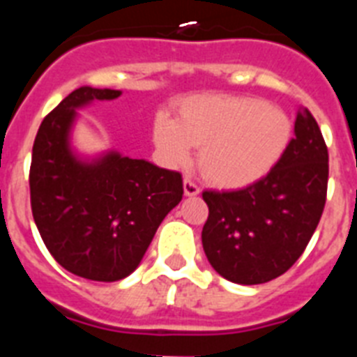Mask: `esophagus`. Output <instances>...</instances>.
<instances>
[{"mask_svg":"<svg viewBox=\"0 0 357 357\" xmlns=\"http://www.w3.org/2000/svg\"><path fill=\"white\" fill-rule=\"evenodd\" d=\"M184 193L185 197H197L200 193V188L197 185V182H193L191 178H185L184 181Z\"/></svg>","mask_w":357,"mask_h":357,"instance_id":"34e87169","label":"esophagus"}]
</instances>
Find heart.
<instances>
[{"label": "heart", "instance_id": "heart-1", "mask_svg": "<svg viewBox=\"0 0 357 357\" xmlns=\"http://www.w3.org/2000/svg\"><path fill=\"white\" fill-rule=\"evenodd\" d=\"M293 121L280 107L259 98L197 94L182 100L178 119L159 112L151 139L159 159L182 168L200 148V169L218 188L259 182L284 157Z\"/></svg>", "mask_w": 357, "mask_h": 357}]
</instances>
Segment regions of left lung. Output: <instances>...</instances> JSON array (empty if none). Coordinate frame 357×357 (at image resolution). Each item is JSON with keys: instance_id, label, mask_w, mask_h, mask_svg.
<instances>
[{"instance_id": "1", "label": "left lung", "mask_w": 357, "mask_h": 357, "mask_svg": "<svg viewBox=\"0 0 357 357\" xmlns=\"http://www.w3.org/2000/svg\"><path fill=\"white\" fill-rule=\"evenodd\" d=\"M329 151L307 109L296 114L284 157L259 182L204 191L209 216L202 245L211 266L236 284L277 279L304 254L327 198Z\"/></svg>"}]
</instances>
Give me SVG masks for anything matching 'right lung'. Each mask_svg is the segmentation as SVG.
<instances>
[{
  "label": "right lung",
  "mask_w": 357,
  "mask_h": 357,
  "mask_svg": "<svg viewBox=\"0 0 357 357\" xmlns=\"http://www.w3.org/2000/svg\"><path fill=\"white\" fill-rule=\"evenodd\" d=\"M121 91L80 87L40 123L30 164L31 214L53 259L89 280L114 282L139 266L160 222L182 200V175L110 151L82 162L69 148L77 109Z\"/></svg>",
  "instance_id": "1"
}]
</instances>
